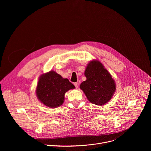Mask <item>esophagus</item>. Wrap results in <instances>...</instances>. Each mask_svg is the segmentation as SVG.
I'll use <instances>...</instances> for the list:
<instances>
[{
  "label": "esophagus",
  "mask_w": 151,
  "mask_h": 151,
  "mask_svg": "<svg viewBox=\"0 0 151 151\" xmlns=\"http://www.w3.org/2000/svg\"><path fill=\"white\" fill-rule=\"evenodd\" d=\"M74 85H75V87H76V88H78V87H79V83H78V82H75V83H74Z\"/></svg>",
  "instance_id": "esophagus-1"
}]
</instances>
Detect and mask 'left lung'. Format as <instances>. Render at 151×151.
Returning <instances> with one entry per match:
<instances>
[{"instance_id":"obj_1","label":"left lung","mask_w":151,"mask_h":151,"mask_svg":"<svg viewBox=\"0 0 151 151\" xmlns=\"http://www.w3.org/2000/svg\"><path fill=\"white\" fill-rule=\"evenodd\" d=\"M87 80L80 85L88 100L96 105H104L112 97L116 85L112 76L98 60L90 62L85 70Z\"/></svg>"}]
</instances>
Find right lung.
I'll return each mask as SVG.
<instances>
[{"mask_svg":"<svg viewBox=\"0 0 151 151\" xmlns=\"http://www.w3.org/2000/svg\"><path fill=\"white\" fill-rule=\"evenodd\" d=\"M75 88L69 79L63 78L51 70L40 76L36 93L41 103L49 107L55 108L63 103L65 93Z\"/></svg>","mask_w":151,"mask_h":151,"instance_id":"add662e5","label":"right lung"}]
</instances>
